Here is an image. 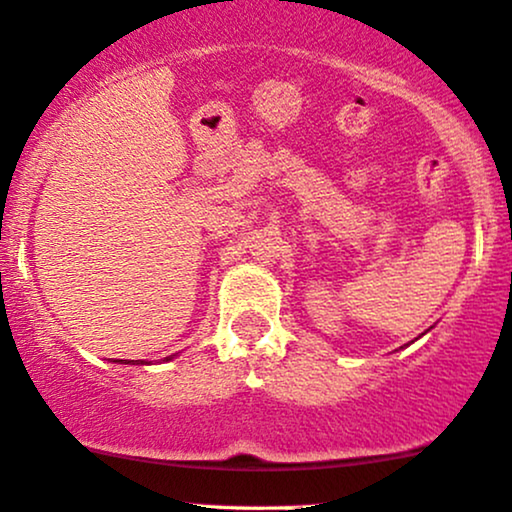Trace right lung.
<instances>
[{"label": "right lung", "mask_w": 512, "mask_h": 512, "mask_svg": "<svg viewBox=\"0 0 512 512\" xmlns=\"http://www.w3.org/2000/svg\"><path fill=\"white\" fill-rule=\"evenodd\" d=\"M128 363H130V361H128Z\"/></svg>", "instance_id": "right-lung-1"}]
</instances>
